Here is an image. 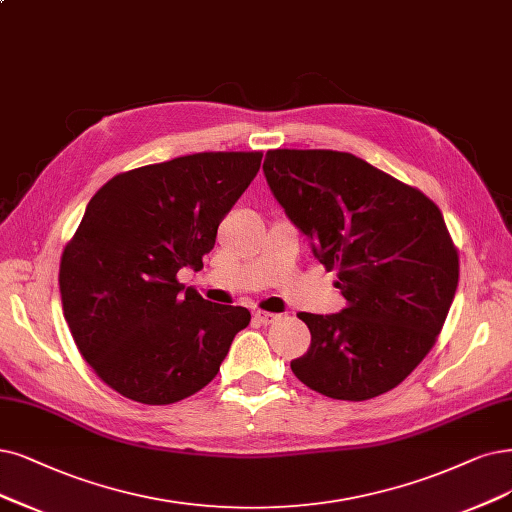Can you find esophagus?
Masks as SVG:
<instances>
[{
    "mask_svg": "<svg viewBox=\"0 0 512 512\" xmlns=\"http://www.w3.org/2000/svg\"><path fill=\"white\" fill-rule=\"evenodd\" d=\"M253 316L259 320V323H263V325H270V323H274V320H278V314H274V312H263V310H255Z\"/></svg>",
    "mask_w": 512,
    "mask_h": 512,
    "instance_id": "obj_1",
    "label": "esophagus"
}]
</instances>
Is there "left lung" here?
<instances>
[{"label":"left lung","instance_id":"8db88e82","mask_svg":"<svg viewBox=\"0 0 512 512\" xmlns=\"http://www.w3.org/2000/svg\"><path fill=\"white\" fill-rule=\"evenodd\" d=\"M263 173L348 301L337 314H297L312 333L291 361L297 380L337 401L396 388L432 350L458 289L439 206L346 151L270 149Z\"/></svg>","mask_w":512,"mask_h":512}]
</instances>
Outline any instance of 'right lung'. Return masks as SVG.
Masks as SVG:
<instances>
[{
  "mask_svg": "<svg viewBox=\"0 0 512 512\" xmlns=\"http://www.w3.org/2000/svg\"><path fill=\"white\" fill-rule=\"evenodd\" d=\"M261 151H204L109 179L67 242L59 287L84 361L130 401L170 405L217 375L240 306L185 289L181 268H202L221 219L255 179Z\"/></svg>",
  "mask_w": 512,
  "mask_h": 512,
  "instance_id": "1",
  "label": "right lung"
}]
</instances>
